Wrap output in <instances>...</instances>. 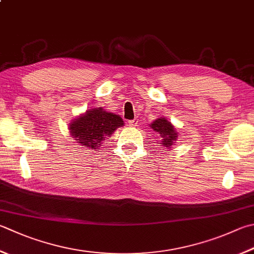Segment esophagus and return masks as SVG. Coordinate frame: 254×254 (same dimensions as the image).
<instances>
[{
    "instance_id": "34e87169",
    "label": "esophagus",
    "mask_w": 254,
    "mask_h": 254,
    "mask_svg": "<svg viewBox=\"0 0 254 254\" xmlns=\"http://www.w3.org/2000/svg\"><path fill=\"white\" fill-rule=\"evenodd\" d=\"M128 124H129V126H130V127H136L137 124H138V121H137V119H133V121L128 122Z\"/></svg>"
}]
</instances>
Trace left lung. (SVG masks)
<instances>
[{
	"instance_id": "left-lung-1",
	"label": "left lung",
	"mask_w": 254,
	"mask_h": 254,
	"mask_svg": "<svg viewBox=\"0 0 254 254\" xmlns=\"http://www.w3.org/2000/svg\"><path fill=\"white\" fill-rule=\"evenodd\" d=\"M150 128L159 136V146L164 149H170L172 145H176L179 133L177 132L175 126L167 119L161 116L155 119L150 124ZM167 151V150H166Z\"/></svg>"
}]
</instances>
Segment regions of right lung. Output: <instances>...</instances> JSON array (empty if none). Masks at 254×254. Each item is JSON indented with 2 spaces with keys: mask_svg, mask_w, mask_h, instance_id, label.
<instances>
[{
  "mask_svg": "<svg viewBox=\"0 0 254 254\" xmlns=\"http://www.w3.org/2000/svg\"><path fill=\"white\" fill-rule=\"evenodd\" d=\"M124 126L119 115L105 111L103 107L87 109L68 124V130L74 140L88 149H99L103 141L112 137L117 128Z\"/></svg>",
  "mask_w": 254,
  "mask_h": 254,
  "instance_id": "1",
  "label": "right lung"
}]
</instances>
